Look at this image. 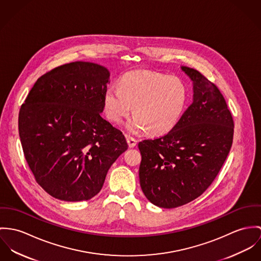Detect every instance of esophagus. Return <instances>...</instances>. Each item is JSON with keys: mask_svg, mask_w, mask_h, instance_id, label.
Wrapping results in <instances>:
<instances>
[{"mask_svg": "<svg viewBox=\"0 0 261 261\" xmlns=\"http://www.w3.org/2000/svg\"><path fill=\"white\" fill-rule=\"evenodd\" d=\"M127 143H128L130 148H133V147H135L136 144H137V141L134 138H132L130 136H127Z\"/></svg>", "mask_w": 261, "mask_h": 261, "instance_id": "obj_1", "label": "esophagus"}]
</instances>
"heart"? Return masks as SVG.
Masks as SVG:
<instances>
[{"label":"heart","instance_id":"1","mask_svg":"<svg viewBox=\"0 0 261 261\" xmlns=\"http://www.w3.org/2000/svg\"><path fill=\"white\" fill-rule=\"evenodd\" d=\"M187 101L188 90L182 80L145 71L124 75L119 87H109L104 94L106 115L115 123L128 116L133 106L135 116L126 124V130L133 135L147 129L152 135L170 132L183 115Z\"/></svg>","mask_w":261,"mask_h":261}]
</instances>
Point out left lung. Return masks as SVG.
Returning <instances> with one entry per match:
<instances>
[{"label": "left lung", "mask_w": 261, "mask_h": 261, "mask_svg": "<svg viewBox=\"0 0 261 261\" xmlns=\"http://www.w3.org/2000/svg\"><path fill=\"white\" fill-rule=\"evenodd\" d=\"M181 70L192 81V104L166 135L138 144L141 189L162 208L199 197L220 171L233 140L231 113L218 88L197 70Z\"/></svg>", "instance_id": "8db88e82"}]
</instances>
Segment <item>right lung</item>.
I'll return each mask as SVG.
<instances>
[{
  "label": "right lung",
  "instance_id": "obj_1",
  "mask_svg": "<svg viewBox=\"0 0 261 261\" xmlns=\"http://www.w3.org/2000/svg\"><path fill=\"white\" fill-rule=\"evenodd\" d=\"M107 68L62 65L41 76L21 106L19 135L37 183L64 201L89 200L128 149L123 133L101 117Z\"/></svg>",
  "mask_w": 261,
  "mask_h": 261
}]
</instances>
